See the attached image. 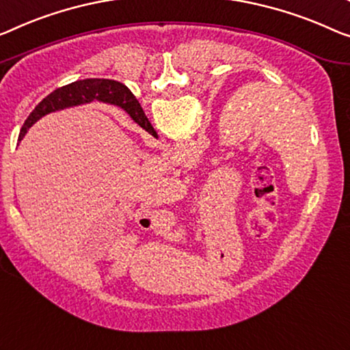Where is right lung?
I'll use <instances>...</instances> for the list:
<instances>
[{"label": "right lung", "instance_id": "right-lung-1", "mask_svg": "<svg viewBox=\"0 0 350 350\" xmlns=\"http://www.w3.org/2000/svg\"><path fill=\"white\" fill-rule=\"evenodd\" d=\"M94 98L124 108L139 127L148 130V132H152L150 122L148 121V118L144 116L142 107H139L137 98L133 97V94L129 91L127 86H124L122 83L114 80H98V78H91V80L74 81L70 83V85L62 86L59 90L53 91L50 96H46L25 121L22 130H20V139L25 137L26 130L38 121V119L45 116V114L66 107L91 102Z\"/></svg>", "mask_w": 350, "mask_h": 350}]
</instances>
